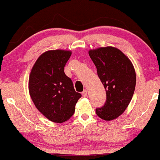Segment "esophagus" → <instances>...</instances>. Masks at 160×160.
<instances>
[{"label":"esophagus","instance_id":"esophagus-1","mask_svg":"<svg viewBox=\"0 0 160 160\" xmlns=\"http://www.w3.org/2000/svg\"><path fill=\"white\" fill-rule=\"evenodd\" d=\"M87 94H88V93H87L86 90H84V91H83L82 92V95L83 97H86Z\"/></svg>","mask_w":160,"mask_h":160}]
</instances>
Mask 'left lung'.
<instances>
[{
  "label": "left lung",
  "instance_id": "obj_1",
  "mask_svg": "<svg viewBox=\"0 0 160 160\" xmlns=\"http://www.w3.org/2000/svg\"><path fill=\"white\" fill-rule=\"evenodd\" d=\"M88 53L107 94L104 105L97 108L96 113L104 120H114L125 112L133 96V65L122 51L112 46L90 50Z\"/></svg>",
  "mask_w": 160,
  "mask_h": 160
}]
</instances>
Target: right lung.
I'll list each match as a JSON object with an SVG mask.
<instances>
[{"mask_svg": "<svg viewBox=\"0 0 160 160\" xmlns=\"http://www.w3.org/2000/svg\"><path fill=\"white\" fill-rule=\"evenodd\" d=\"M71 54L70 51H46L36 61L29 78V92L36 108L57 123L66 122L73 115L82 96L64 72Z\"/></svg>", "mask_w": 160, "mask_h": 160, "instance_id": "obj_1", "label": "right lung"}]
</instances>
